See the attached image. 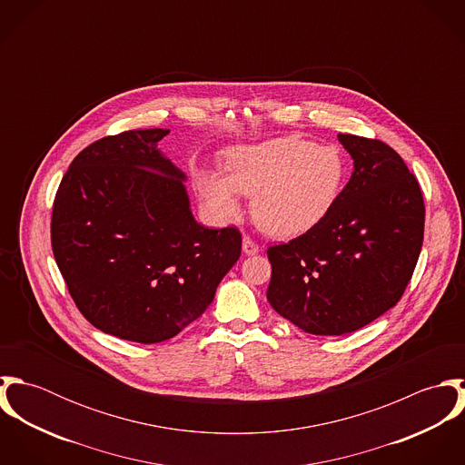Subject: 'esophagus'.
<instances>
[{
	"label": "esophagus",
	"mask_w": 465,
	"mask_h": 465,
	"mask_svg": "<svg viewBox=\"0 0 465 465\" xmlns=\"http://www.w3.org/2000/svg\"><path fill=\"white\" fill-rule=\"evenodd\" d=\"M243 252H245L247 256L258 254V252H260V245H258L251 236H245V238H243Z\"/></svg>",
	"instance_id": "esophagus-1"
}]
</instances>
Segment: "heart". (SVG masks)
<instances>
[{
    "instance_id": "b5f03b06",
    "label": "heart",
    "mask_w": 465,
    "mask_h": 465,
    "mask_svg": "<svg viewBox=\"0 0 465 465\" xmlns=\"http://www.w3.org/2000/svg\"><path fill=\"white\" fill-rule=\"evenodd\" d=\"M343 177L345 161L338 148L284 135L232 148L225 155V175L202 172L199 190L216 220L240 216L242 193L252 197V218L262 231L295 238L331 211Z\"/></svg>"
}]
</instances>
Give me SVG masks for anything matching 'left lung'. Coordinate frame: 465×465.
Instances as JSON below:
<instances>
[{
    "instance_id": "1",
    "label": "left lung",
    "mask_w": 465,
    "mask_h": 465,
    "mask_svg": "<svg viewBox=\"0 0 465 465\" xmlns=\"http://www.w3.org/2000/svg\"><path fill=\"white\" fill-rule=\"evenodd\" d=\"M354 172L331 211L288 243L268 247L270 306L302 331L340 336L394 308L417 265L424 200L398 152L338 134Z\"/></svg>"
}]
</instances>
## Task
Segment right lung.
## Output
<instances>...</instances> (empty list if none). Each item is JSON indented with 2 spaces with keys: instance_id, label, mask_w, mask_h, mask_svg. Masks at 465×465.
I'll return each mask as SVG.
<instances>
[{
  "instance_id": "obj_1",
  "label": "right lung",
  "mask_w": 465,
  "mask_h": 465,
  "mask_svg": "<svg viewBox=\"0 0 465 465\" xmlns=\"http://www.w3.org/2000/svg\"><path fill=\"white\" fill-rule=\"evenodd\" d=\"M170 131L102 137L69 164L52 211V249L80 313L100 331L164 341L213 302L242 254L236 227L205 229L186 175L159 150Z\"/></svg>"
}]
</instances>
